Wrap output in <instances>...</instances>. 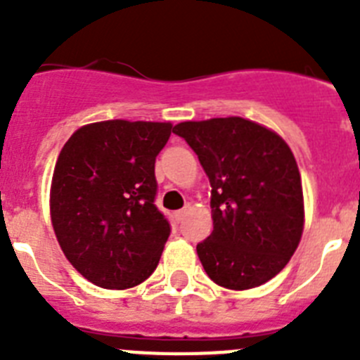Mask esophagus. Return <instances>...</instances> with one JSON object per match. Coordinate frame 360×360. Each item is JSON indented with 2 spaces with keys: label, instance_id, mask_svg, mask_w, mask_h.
I'll list each match as a JSON object with an SVG mask.
<instances>
[{
  "label": "esophagus",
  "instance_id": "1",
  "mask_svg": "<svg viewBox=\"0 0 360 360\" xmlns=\"http://www.w3.org/2000/svg\"><path fill=\"white\" fill-rule=\"evenodd\" d=\"M187 212H189V205H186V207H184V209H180V211L174 212V218H176V221H182L184 216H186Z\"/></svg>",
  "mask_w": 360,
  "mask_h": 360
}]
</instances>
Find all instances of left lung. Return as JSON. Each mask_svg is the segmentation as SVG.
Returning <instances> with one entry per match:
<instances>
[{
  "mask_svg": "<svg viewBox=\"0 0 360 360\" xmlns=\"http://www.w3.org/2000/svg\"><path fill=\"white\" fill-rule=\"evenodd\" d=\"M173 133L198 155L212 187V232L196 245L209 278L247 290L279 274L304 225L301 174L287 142L241 117L180 122Z\"/></svg>",
  "mask_w": 360,
  "mask_h": 360,
  "instance_id": "1",
  "label": "left lung"
}]
</instances>
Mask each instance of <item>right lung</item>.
I'll use <instances>...</instances> for the list:
<instances>
[{"instance_id":"right-lung-1","label":"right lung","mask_w":360,"mask_h":360,"mask_svg":"<svg viewBox=\"0 0 360 360\" xmlns=\"http://www.w3.org/2000/svg\"><path fill=\"white\" fill-rule=\"evenodd\" d=\"M173 124L104 120L63 146L50 214L66 259L97 287L141 285L160 262L169 221L155 205V160Z\"/></svg>"}]
</instances>
